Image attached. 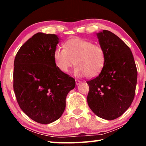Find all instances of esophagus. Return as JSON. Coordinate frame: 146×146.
I'll return each instance as SVG.
<instances>
[{
    "label": "esophagus",
    "instance_id": "esophagus-1",
    "mask_svg": "<svg viewBox=\"0 0 146 146\" xmlns=\"http://www.w3.org/2000/svg\"><path fill=\"white\" fill-rule=\"evenodd\" d=\"M75 82H76V85H79L81 82H82V81L79 80H75Z\"/></svg>",
    "mask_w": 146,
    "mask_h": 146
}]
</instances>
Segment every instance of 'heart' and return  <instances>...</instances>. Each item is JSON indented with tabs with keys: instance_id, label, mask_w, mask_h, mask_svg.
<instances>
[{
	"instance_id": "obj_1",
	"label": "heart",
	"mask_w": 146,
	"mask_h": 146,
	"mask_svg": "<svg viewBox=\"0 0 146 146\" xmlns=\"http://www.w3.org/2000/svg\"><path fill=\"white\" fill-rule=\"evenodd\" d=\"M55 64L62 72H67L75 64V73L80 76H97L104 66V50L99 44L81 38L68 40L64 48L58 47L54 51Z\"/></svg>"
}]
</instances>
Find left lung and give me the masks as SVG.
Returning <instances> with one entry per match:
<instances>
[{"mask_svg": "<svg viewBox=\"0 0 146 146\" xmlns=\"http://www.w3.org/2000/svg\"><path fill=\"white\" fill-rule=\"evenodd\" d=\"M104 50V66L98 75L87 82V100L95 114L114 120L124 113L133 102L137 82V70L130 48L112 32L97 33Z\"/></svg>", "mask_w": 146, "mask_h": 146, "instance_id": "obj_1", "label": "left lung"}]
</instances>
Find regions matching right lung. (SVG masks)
<instances>
[{
    "label": "right lung",
    "instance_id": "obj_1",
    "mask_svg": "<svg viewBox=\"0 0 146 146\" xmlns=\"http://www.w3.org/2000/svg\"><path fill=\"white\" fill-rule=\"evenodd\" d=\"M59 38L37 33L19 49L14 60L13 90L20 108L31 119L47 124L58 120L75 80L56 67L54 51Z\"/></svg>",
    "mask_w": 146,
    "mask_h": 146
}]
</instances>
